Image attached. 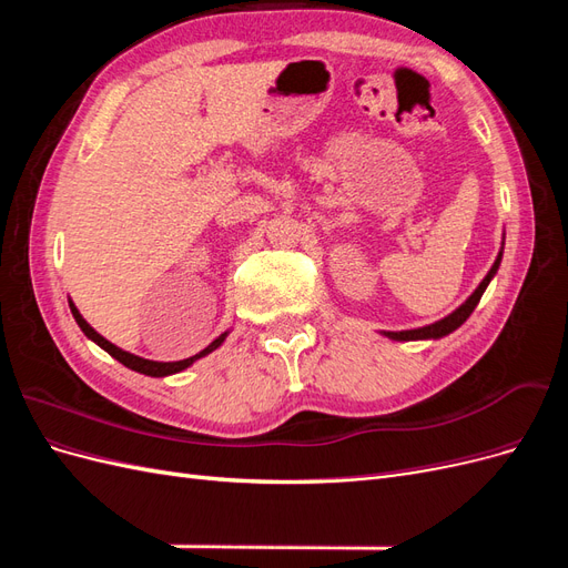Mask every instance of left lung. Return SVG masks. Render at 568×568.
<instances>
[{"instance_id": "1", "label": "left lung", "mask_w": 568, "mask_h": 568, "mask_svg": "<svg viewBox=\"0 0 568 568\" xmlns=\"http://www.w3.org/2000/svg\"><path fill=\"white\" fill-rule=\"evenodd\" d=\"M503 251H505V232H503V248H500V253H497V257H495V263H493V267L488 270V274L484 277V282H480L476 288H474V294L464 301L457 311H453L448 317H443V320H438V322H434V324H426V326H417V329H403V332H382L386 338H390V341H436V338H443V336H448V334H453L457 326H462L464 322H467V317L474 313V307L478 305V301H480V296H484V291L488 288V284H490V280L495 277L497 274V270H500V263H503Z\"/></svg>"}]
</instances>
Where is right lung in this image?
I'll use <instances>...</instances> for the list:
<instances>
[{
	"label": "right lung",
	"mask_w": 568,
	"mask_h": 568,
	"mask_svg": "<svg viewBox=\"0 0 568 568\" xmlns=\"http://www.w3.org/2000/svg\"><path fill=\"white\" fill-rule=\"evenodd\" d=\"M68 305H71V313H73L78 326L82 329V334L88 336L90 341H94L101 351H106L111 357H115L118 363H123L128 369L140 372V374H144V376H156V379H159V376H170V374H178V372H184L186 367H192V365L196 363V359H201V357H205V355H211L213 351H217V348L222 346V343H225V338L230 336V332H232V329L222 332L213 343H209V346H205L201 353H196V355H192V357L178 359V363H159V359H146V357H140V355H134V353H128V351H123V348H118L115 343H111L109 338L101 336V334L94 329V326L80 315V311H78L75 303H73L71 298H68Z\"/></svg>",
	"instance_id": "right-lung-1"
}]
</instances>
